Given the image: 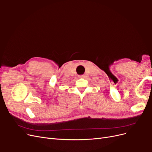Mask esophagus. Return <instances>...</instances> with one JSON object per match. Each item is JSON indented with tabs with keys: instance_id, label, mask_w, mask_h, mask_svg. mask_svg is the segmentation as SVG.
<instances>
[{
	"instance_id": "esophagus-1",
	"label": "esophagus",
	"mask_w": 152,
	"mask_h": 152,
	"mask_svg": "<svg viewBox=\"0 0 152 152\" xmlns=\"http://www.w3.org/2000/svg\"><path fill=\"white\" fill-rule=\"evenodd\" d=\"M80 78H84L86 77V75H80L79 76Z\"/></svg>"
}]
</instances>
